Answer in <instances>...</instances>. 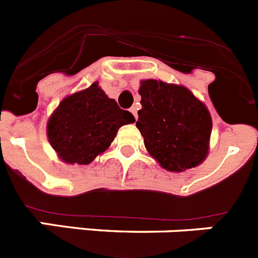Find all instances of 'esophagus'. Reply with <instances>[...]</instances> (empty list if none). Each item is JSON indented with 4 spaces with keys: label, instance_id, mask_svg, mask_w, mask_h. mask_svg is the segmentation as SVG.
Listing matches in <instances>:
<instances>
[{
    "label": "esophagus",
    "instance_id": "1",
    "mask_svg": "<svg viewBox=\"0 0 258 258\" xmlns=\"http://www.w3.org/2000/svg\"><path fill=\"white\" fill-rule=\"evenodd\" d=\"M130 112H131L132 114H134L135 118H138V109H136V106H132V108L130 109Z\"/></svg>",
    "mask_w": 258,
    "mask_h": 258
}]
</instances>
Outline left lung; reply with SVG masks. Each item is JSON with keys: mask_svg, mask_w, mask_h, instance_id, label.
Segmentation results:
<instances>
[{"mask_svg": "<svg viewBox=\"0 0 258 258\" xmlns=\"http://www.w3.org/2000/svg\"><path fill=\"white\" fill-rule=\"evenodd\" d=\"M139 94L143 108L136 127L159 166L182 172L203 163L212 132L206 104L185 86L157 80L141 81Z\"/></svg>", "mask_w": 258, "mask_h": 258, "instance_id": "8db88e82", "label": "left lung"}]
</instances>
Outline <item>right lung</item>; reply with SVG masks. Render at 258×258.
Masks as SVG:
<instances>
[{"label": "right lung", "instance_id": "obj_1", "mask_svg": "<svg viewBox=\"0 0 258 258\" xmlns=\"http://www.w3.org/2000/svg\"><path fill=\"white\" fill-rule=\"evenodd\" d=\"M135 117L94 82L68 95L47 120V139L59 159L67 164H90L114 140L118 130Z\"/></svg>", "mask_w": 258, "mask_h": 258}]
</instances>
